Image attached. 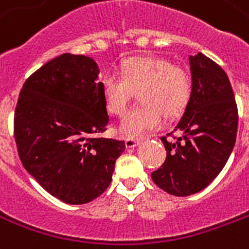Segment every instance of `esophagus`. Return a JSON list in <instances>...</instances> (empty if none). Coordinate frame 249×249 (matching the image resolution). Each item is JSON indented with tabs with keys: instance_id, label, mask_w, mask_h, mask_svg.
<instances>
[{
	"instance_id": "1",
	"label": "esophagus",
	"mask_w": 249,
	"mask_h": 249,
	"mask_svg": "<svg viewBox=\"0 0 249 249\" xmlns=\"http://www.w3.org/2000/svg\"><path fill=\"white\" fill-rule=\"evenodd\" d=\"M140 143L138 140H134V138H125V146L128 147V149H133V147H136V146Z\"/></svg>"
}]
</instances>
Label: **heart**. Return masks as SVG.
<instances>
[{
  "mask_svg": "<svg viewBox=\"0 0 249 249\" xmlns=\"http://www.w3.org/2000/svg\"><path fill=\"white\" fill-rule=\"evenodd\" d=\"M100 86L108 112L117 117L124 115L134 92H138L142 106L129 112L120 125L121 133L132 138L158 129L162 115L166 119L180 116L192 94L188 70L155 56L128 58L121 66V75L108 74Z\"/></svg>",
  "mask_w": 249,
  "mask_h": 249,
  "instance_id": "obj_1",
  "label": "heart"
}]
</instances>
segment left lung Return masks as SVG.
Instances as JSON below:
<instances>
[{"label": "left lung", "mask_w": 249, "mask_h": 249, "mask_svg": "<svg viewBox=\"0 0 249 249\" xmlns=\"http://www.w3.org/2000/svg\"><path fill=\"white\" fill-rule=\"evenodd\" d=\"M189 64L191 99L174 132L167 134L174 140L160 137L166 160L151 174L160 189L179 197L200 192L217 178L238 132V107L225 70L202 53L189 56Z\"/></svg>", "instance_id": "obj_1"}]
</instances>
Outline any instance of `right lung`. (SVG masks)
<instances>
[{"mask_svg":"<svg viewBox=\"0 0 249 249\" xmlns=\"http://www.w3.org/2000/svg\"><path fill=\"white\" fill-rule=\"evenodd\" d=\"M91 57L64 53L24 82L14 115L19 158L58 200L82 205L112 181L124 141L100 137L109 116Z\"/></svg>","mask_w":249,"mask_h":249,"instance_id":"1","label":"right lung"}]
</instances>
